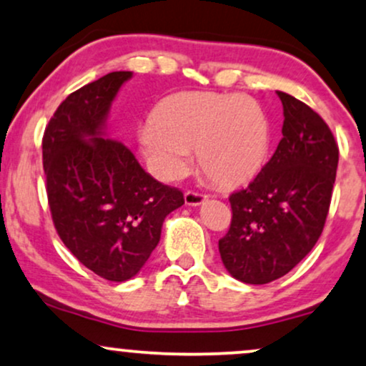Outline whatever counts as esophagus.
Returning a JSON list of instances; mask_svg holds the SVG:
<instances>
[{"instance_id":"obj_1","label":"esophagus","mask_w":366,"mask_h":366,"mask_svg":"<svg viewBox=\"0 0 366 366\" xmlns=\"http://www.w3.org/2000/svg\"><path fill=\"white\" fill-rule=\"evenodd\" d=\"M207 200V195L200 192H193V190H188L184 193V204L187 205H192V207H197V205H202L204 202Z\"/></svg>"}]
</instances>
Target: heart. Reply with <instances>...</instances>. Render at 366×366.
Listing matches in <instances>:
<instances>
[{"label":"heart","mask_w":366,"mask_h":366,"mask_svg":"<svg viewBox=\"0 0 366 366\" xmlns=\"http://www.w3.org/2000/svg\"><path fill=\"white\" fill-rule=\"evenodd\" d=\"M144 156L162 179H178L192 166L219 187H237L259 173L268 157L269 125L249 97L210 92L171 94L156 107L139 132Z\"/></svg>","instance_id":"heart-1"}]
</instances>
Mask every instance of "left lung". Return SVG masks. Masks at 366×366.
<instances>
[{
	"label": "left lung",
	"mask_w": 366,
	"mask_h": 366,
	"mask_svg": "<svg viewBox=\"0 0 366 366\" xmlns=\"http://www.w3.org/2000/svg\"><path fill=\"white\" fill-rule=\"evenodd\" d=\"M282 141L252 182L229 197L231 227L219 241L227 272L264 285L295 268L321 237L331 205L340 149L312 108L277 92Z\"/></svg>",
	"instance_id": "obj_1"
}]
</instances>
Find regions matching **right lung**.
<instances>
[{"label": "right lung", "mask_w": 366, "mask_h": 366, "mask_svg": "<svg viewBox=\"0 0 366 366\" xmlns=\"http://www.w3.org/2000/svg\"><path fill=\"white\" fill-rule=\"evenodd\" d=\"M130 71H115L71 93L42 139L45 190L64 246L98 277L125 282L154 251L182 190L142 169L129 147L105 137L112 102Z\"/></svg>", "instance_id": "obj_1"}]
</instances>
